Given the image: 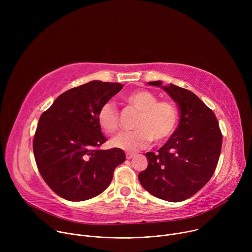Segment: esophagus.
I'll list each match as a JSON object with an SVG mask.
<instances>
[{"mask_svg": "<svg viewBox=\"0 0 252 252\" xmlns=\"http://www.w3.org/2000/svg\"><path fill=\"white\" fill-rule=\"evenodd\" d=\"M134 156H135V154H133V153H126V157L127 159L132 158Z\"/></svg>", "mask_w": 252, "mask_h": 252, "instance_id": "esophagus-1", "label": "esophagus"}]
</instances>
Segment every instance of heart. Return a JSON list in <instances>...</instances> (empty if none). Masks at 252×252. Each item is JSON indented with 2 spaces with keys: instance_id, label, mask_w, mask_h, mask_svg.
<instances>
[{
  "instance_id": "b5f03b06",
  "label": "heart",
  "mask_w": 252,
  "mask_h": 252,
  "mask_svg": "<svg viewBox=\"0 0 252 252\" xmlns=\"http://www.w3.org/2000/svg\"><path fill=\"white\" fill-rule=\"evenodd\" d=\"M125 100L140 112L135 130L123 131L112 139V145L125 151H138L147 148L150 142H162L174 131L178 122L176 105L170 100H158L147 90H136L125 96ZM97 123L106 132L113 133L120 128V114L117 105L105 102L97 112Z\"/></svg>"
}]
</instances>
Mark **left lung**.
<instances>
[{"instance_id":"left-lung-1","label":"left lung","mask_w":252,"mask_h":252,"mask_svg":"<svg viewBox=\"0 0 252 252\" xmlns=\"http://www.w3.org/2000/svg\"><path fill=\"white\" fill-rule=\"evenodd\" d=\"M161 83L149 82L157 87ZM161 88L177 103L181 119L165 145L146 154L149 165L139 172L138 181L154 196L178 202L195 194L211 178L222 133L214 113L192 92L172 84Z\"/></svg>"}]
</instances>
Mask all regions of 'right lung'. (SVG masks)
<instances>
[{"instance_id":"1","label":"right lung","mask_w":252,"mask_h":252,"mask_svg":"<svg viewBox=\"0 0 252 252\" xmlns=\"http://www.w3.org/2000/svg\"><path fill=\"white\" fill-rule=\"evenodd\" d=\"M123 88L93 81L64 92L42 114L33 156L44 181L59 196L83 201L98 195L126 160L121 149L99 150L106 137L97 123L100 106Z\"/></svg>"}]
</instances>
